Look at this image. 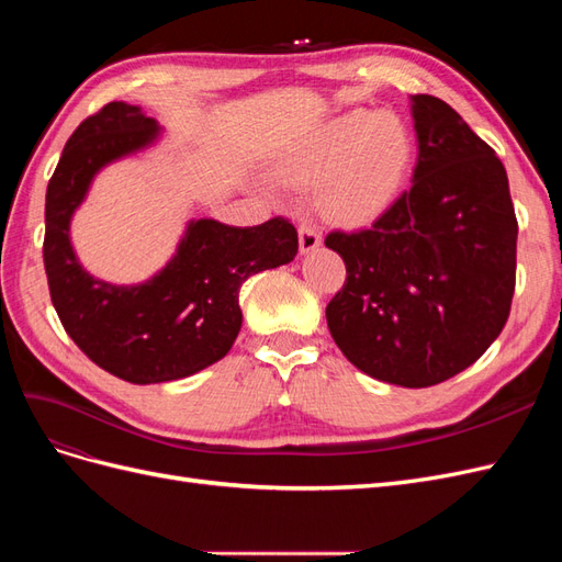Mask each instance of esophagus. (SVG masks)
I'll list each match as a JSON object with an SVG mask.
<instances>
[{
  "label": "esophagus",
  "mask_w": 562,
  "mask_h": 562,
  "mask_svg": "<svg viewBox=\"0 0 562 562\" xmlns=\"http://www.w3.org/2000/svg\"><path fill=\"white\" fill-rule=\"evenodd\" d=\"M297 234H300V252H312L321 246V232L312 223H302Z\"/></svg>",
  "instance_id": "esophagus-1"
}]
</instances>
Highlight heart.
I'll return each mask as SVG.
<instances>
[{
    "instance_id": "obj_1",
    "label": "heart",
    "mask_w": 562,
    "mask_h": 562,
    "mask_svg": "<svg viewBox=\"0 0 562 562\" xmlns=\"http://www.w3.org/2000/svg\"><path fill=\"white\" fill-rule=\"evenodd\" d=\"M415 135L391 112L353 110L333 119L281 161L295 184L318 187V209L345 227L389 211L413 173Z\"/></svg>"
}]
</instances>
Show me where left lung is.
Returning <instances> with one entry per match:
<instances>
[{
    "instance_id": "left-lung-1",
    "label": "left lung",
    "mask_w": 562,
    "mask_h": 562,
    "mask_svg": "<svg viewBox=\"0 0 562 562\" xmlns=\"http://www.w3.org/2000/svg\"><path fill=\"white\" fill-rule=\"evenodd\" d=\"M413 187L370 229L330 232L347 265L328 328L347 359L407 389L446 382L499 337L516 291L518 220L504 164L440 98L413 95Z\"/></svg>"
}]
</instances>
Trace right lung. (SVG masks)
Segmentation results:
<instances>
[{
    "instance_id": "obj_1",
    "label": "right lung",
    "mask_w": 562,
    "mask_h": 562,
    "mask_svg": "<svg viewBox=\"0 0 562 562\" xmlns=\"http://www.w3.org/2000/svg\"><path fill=\"white\" fill-rule=\"evenodd\" d=\"M159 126L140 108L108 103L77 126L46 187L44 269L65 333L110 375L131 384L190 378L232 349L241 330L239 288L297 252L291 220L258 227L196 220L173 260L138 285L93 279L77 262L70 220L100 168L155 143Z\"/></svg>"
}]
</instances>
